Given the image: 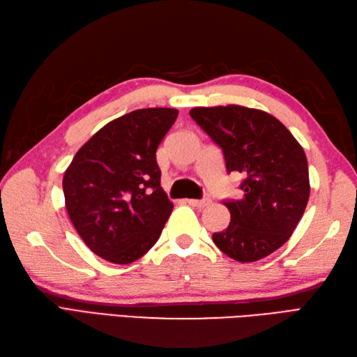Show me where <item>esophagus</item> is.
Segmentation results:
<instances>
[{"label": "esophagus", "instance_id": "1", "mask_svg": "<svg viewBox=\"0 0 357 357\" xmlns=\"http://www.w3.org/2000/svg\"><path fill=\"white\" fill-rule=\"evenodd\" d=\"M185 202L188 204V206H192V207L202 208V207L208 206V204H210V199H208V198H206V199H187Z\"/></svg>", "mask_w": 357, "mask_h": 357}]
</instances>
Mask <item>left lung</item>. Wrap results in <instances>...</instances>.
I'll list each match as a JSON object with an SVG mask.
<instances>
[{
    "mask_svg": "<svg viewBox=\"0 0 357 357\" xmlns=\"http://www.w3.org/2000/svg\"><path fill=\"white\" fill-rule=\"evenodd\" d=\"M190 116L239 172L242 198L225 201L230 224L213 233L216 247L238 262L264 259L282 247L304 215L310 179L304 149L270 113L244 105L195 107Z\"/></svg>",
    "mask_w": 357,
    "mask_h": 357,
    "instance_id": "left-lung-1",
    "label": "left lung"
}]
</instances>
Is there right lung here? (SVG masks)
Segmentation results:
<instances>
[{
    "label": "right lung",
    "mask_w": 357,
    "mask_h": 357,
    "mask_svg": "<svg viewBox=\"0 0 357 357\" xmlns=\"http://www.w3.org/2000/svg\"><path fill=\"white\" fill-rule=\"evenodd\" d=\"M176 109H139L100 128L67 167L66 208L84 244L102 259L130 264L156 244L173 202L161 187L156 150Z\"/></svg>",
    "instance_id": "add662e5"
}]
</instances>
